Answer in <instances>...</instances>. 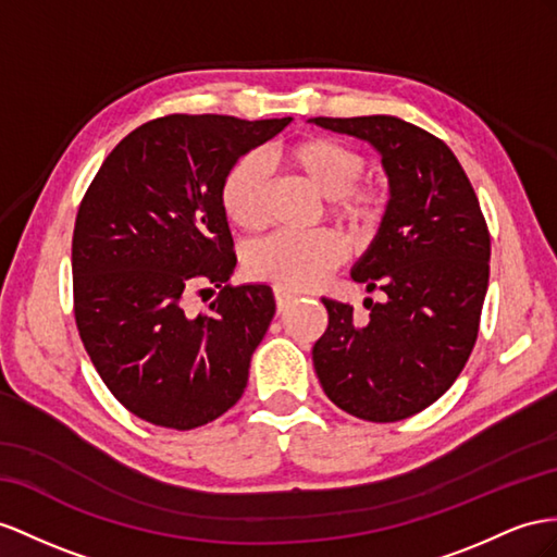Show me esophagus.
Returning a JSON list of instances; mask_svg holds the SVG:
<instances>
[{"label": "esophagus", "mask_w": 557, "mask_h": 557, "mask_svg": "<svg viewBox=\"0 0 557 557\" xmlns=\"http://www.w3.org/2000/svg\"><path fill=\"white\" fill-rule=\"evenodd\" d=\"M294 301H296V294H294V292L275 289V304H277V310H280V312H282L284 308H289Z\"/></svg>", "instance_id": "34e87169"}]
</instances>
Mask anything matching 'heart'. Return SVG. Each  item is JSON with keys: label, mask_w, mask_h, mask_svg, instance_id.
Listing matches in <instances>:
<instances>
[{"label": "heart", "mask_w": 557, "mask_h": 557, "mask_svg": "<svg viewBox=\"0 0 557 557\" xmlns=\"http://www.w3.org/2000/svg\"><path fill=\"white\" fill-rule=\"evenodd\" d=\"M282 162L330 202V213L352 237H369L383 219L388 188L362 181V150L330 136H312L282 150ZM270 169L259 152H249L227 169L221 183V207L239 231L256 233L268 221ZM344 259V242L332 231L308 235L277 233L256 242L245 253L247 273L277 289L304 292Z\"/></svg>", "instance_id": "obj_1"}]
</instances>
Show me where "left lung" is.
<instances>
[{
	"label": "left lung",
	"mask_w": 557,
	"mask_h": 557,
	"mask_svg": "<svg viewBox=\"0 0 557 557\" xmlns=\"http://www.w3.org/2000/svg\"><path fill=\"white\" fill-rule=\"evenodd\" d=\"M310 122L372 143L391 185L379 233L350 273L386 298H367L364 322L352 306L322 298L330 324L312 364L348 414L403 421L449 391L475 346L490 282L487 223L459 160L421 126L391 115Z\"/></svg>",
	"instance_id": "8db88e82"
}]
</instances>
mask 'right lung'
<instances>
[{
    "instance_id": "1",
    "label": "right lung",
    "mask_w": 557,
    "mask_h": 557,
    "mask_svg": "<svg viewBox=\"0 0 557 557\" xmlns=\"http://www.w3.org/2000/svg\"><path fill=\"white\" fill-rule=\"evenodd\" d=\"M292 117L166 115L124 136L84 195L73 235L75 320L103 383L138 419L193 431L247 388L275 315L268 284L235 270L221 183ZM220 289L193 317L187 294Z\"/></svg>"
}]
</instances>
